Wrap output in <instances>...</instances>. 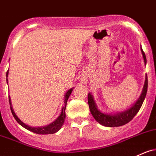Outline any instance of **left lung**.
Listing matches in <instances>:
<instances>
[{
	"mask_svg": "<svg viewBox=\"0 0 156 156\" xmlns=\"http://www.w3.org/2000/svg\"><path fill=\"white\" fill-rule=\"evenodd\" d=\"M141 50L143 55L144 63H147V58L145 53L144 52L142 48ZM148 80L147 75H146V80H145L144 86L143 91L137 102L130 109L125 111L124 112H121L120 114L117 115H109V114H104L98 110L97 108V106L95 104L92 95L90 93L88 94V104L90 110L91 112L92 116L94 117L99 124L105 126H109V127H112V126H123L124 124H127L131 121L133 118L136 116V115L138 113L139 109H141L142 104L144 101L145 97H146L147 92V87H148Z\"/></svg>",
	"mask_w": 156,
	"mask_h": 156,
	"instance_id": "1",
	"label": "left lung"
}]
</instances>
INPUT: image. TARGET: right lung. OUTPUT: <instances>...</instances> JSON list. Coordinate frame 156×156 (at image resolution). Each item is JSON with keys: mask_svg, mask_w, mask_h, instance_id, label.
I'll return each mask as SVG.
<instances>
[{"mask_svg": "<svg viewBox=\"0 0 156 156\" xmlns=\"http://www.w3.org/2000/svg\"><path fill=\"white\" fill-rule=\"evenodd\" d=\"M8 73H9V70L6 72V78L8 77ZM6 81H7V78H6ZM8 83V82H7ZM72 92H73V89H70L69 90H68V92L66 93V95H65V98H64V105L62 108V111H61V113L59 115V117L54 122H52V124H49V125L46 126H43V127H32V126H30L27 124H25L24 123L22 122L17 117V115H15V113L13 111L12 107L11 106V100H10L9 95V104H10V109H11V112L12 113V115L14 116L15 119L16 120L18 124H20L23 127H24L25 129H28L31 132H33V133H37V134H41V135H47V134H53V133H56L61 128V126H63L64 124V121H65V118H66V113H65V109H66V104H67V100L69 98V95H71Z\"/></svg>", "mask_w": 156, "mask_h": 156, "instance_id": "right-lung-1", "label": "right lung"}]
</instances>
